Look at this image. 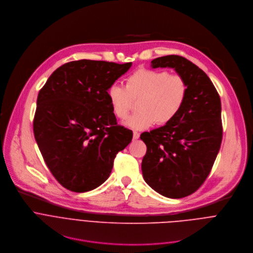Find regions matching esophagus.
Returning <instances> with one entry per match:
<instances>
[{"instance_id": "34e87169", "label": "esophagus", "mask_w": 253, "mask_h": 253, "mask_svg": "<svg viewBox=\"0 0 253 253\" xmlns=\"http://www.w3.org/2000/svg\"><path fill=\"white\" fill-rule=\"evenodd\" d=\"M139 137H140V134H139L137 131H134V132H133V138H134V139H138Z\"/></svg>"}]
</instances>
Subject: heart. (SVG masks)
I'll return each instance as SVG.
<instances>
[{"instance_id":"1","label":"heart","mask_w":253,"mask_h":253,"mask_svg":"<svg viewBox=\"0 0 253 253\" xmlns=\"http://www.w3.org/2000/svg\"><path fill=\"white\" fill-rule=\"evenodd\" d=\"M187 94L183 76L148 68L135 71L126 79L125 87L113 84L107 91L111 109L120 120L128 117L134 101H138V111L125 123L136 130L170 123L181 111Z\"/></svg>"}]
</instances>
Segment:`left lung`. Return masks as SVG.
I'll return each instance as SVG.
<instances>
[{
  "mask_svg": "<svg viewBox=\"0 0 253 253\" xmlns=\"http://www.w3.org/2000/svg\"><path fill=\"white\" fill-rule=\"evenodd\" d=\"M151 66L174 68L186 80L188 94L174 120L141 134L147 146L142 173L156 192L169 198H182L204 183L220 149V97L209 77L184 57H159L151 61Z\"/></svg>",
  "mask_w": 253,
  "mask_h": 253,
  "instance_id": "obj_1",
  "label": "left lung"
}]
</instances>
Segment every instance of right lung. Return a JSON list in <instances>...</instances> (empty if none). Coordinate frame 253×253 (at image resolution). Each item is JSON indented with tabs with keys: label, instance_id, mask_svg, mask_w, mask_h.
<instances>
[{
	"label": "right lung",
	"instance_id": "right-lung-1",
	"mask_svg": "<svg viewBox=\"0 0 253 253\" xmlns=\"http://www.w3.org/2000/svg\"><path fill=\"white\" fill-rule=\"evenodd\" d=\"M132 63L79 60L59 67L40 90L35 139L57 181L73 192L90 191L109 177L131 130L118 125L107 97Z\"/></svg>",
	"mask_w": 253,
	"mask_h": 253
}]
</instances>
